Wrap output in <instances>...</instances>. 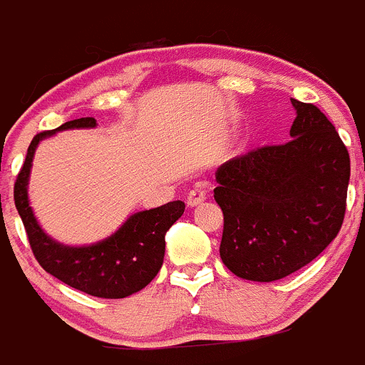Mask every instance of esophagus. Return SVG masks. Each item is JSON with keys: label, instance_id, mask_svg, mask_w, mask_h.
Listing matches in <instances>:
<instances>
[{"label": "esophagus", "instance_id": "34e87169", "mask_svg": "<svg viewBox=\"0 0 365 365\" xmlns=\"http://www.w3.org/2000/svg\"><path fill=\"white\" fill-rule=\"evenodd\" d=\"M205 200H207V190L201 185H196L187 194V205H190V207H196V205H200Z\"/></svg>", "mask_w": 365, "mask_h": 365}]
</instances>
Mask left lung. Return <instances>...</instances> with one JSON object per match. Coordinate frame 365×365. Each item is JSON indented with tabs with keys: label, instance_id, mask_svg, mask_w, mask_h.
I'll return each instance as SVG.
<instances>
[{
	"label": "left lung",
	"instance_id": "left-lung-1",
	"mask_svg": "<svg viewBox=\"0 0 365 365\" xmlns=\"http://www.w3.org/2000/svg\"><path fill=\"white\" fill-rule=\"evenodd\" d=\"M292 139L225 162L214 197L225 215L221 260L251 282H274L310 264L344 221L349 153L312 103L291 100Z\"/></svg>",
	"mask_w": 365,
	"mask_h": 365
}]
</instances>
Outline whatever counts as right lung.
Segmentation results:
<instances>
[{
    "mask_svg": "<svg viewBox=\"0 0 365 365\" xmlns=\"http://www.w3.org/2000/svg\"><path fill=\"white\" fill-rule=\"evenodd\" d=\"M96 119L81 118L34 137L26 160L14 185V201L23 219L31 251L46 272L69 287L98 298L119 299L139 292L160 271L165 253V233L182 217L183 201H171L151 210L137 212L105 240L91 246H63L46 235L28 201V178L38 143L56 132L71 128H94Z\"/></svg>",
    "mask_w": 365,
    "mask_h": 365,
    "instance_id": "obj_1",
    "label": "right lung"
}]
</instances>
